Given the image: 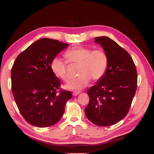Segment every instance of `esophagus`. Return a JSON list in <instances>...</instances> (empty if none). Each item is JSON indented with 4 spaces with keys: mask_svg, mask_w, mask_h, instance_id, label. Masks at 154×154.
<instances>
[{
    "mask_svg": "<svg viewBox=\"0 0 154 154\" xmlns=\"http://www.w3.org/2000/svg\"><path fill=\"white\" fill-rule=\"evenodd\" d=\"M81 93V91H74L73 92V96H77L79 94H80Z\"/></svg>",
    "mask_w": 154,
    "mask_h": 154,
    "instance_id": "1",
    "label": "esophagus"
}]
</instances>
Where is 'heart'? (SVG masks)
<instances>
[{"mask_svg":"<svg viewBox=\"0 0 154 154\" xmlns=\"http://www.w3.org/2000/svg\"><path fill=\"white\" fill-rule=\"evenodd\" d=\"M65 56L70 63H79L77 73L79 77L71 80L66 88L79 90L89 83L91 78L94 81L100 79L107 69L109 60L105 52L100 50H93L91 48L76 47L65 52ZM50 68L53 73L63 81L68 79L67 62L55 57L52 60Z\"/></svg>","mask_w":154,"mask_h":154,"instance_id":"1","label":"heart"}]
</instances>
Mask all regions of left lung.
<instances>
[{
  "label": "left lung",
  "mask_w": 154,
  "mask_h": 154,
  "mask_svg": "<svg viewBox=\"0 0 154 154\" xmlns=\"http://www.w3.org/2000/svg\"><path fill=\"white\" fill-rule=\"evenodd\" d=\"M102 46L109 64L103 77L87 91L86 116L99 126L115 124L126 116L137 88V71L130 54L109 37L94 38Z\"/></svg>",
  "instance_id": "8db88e82"
}]
</instances>
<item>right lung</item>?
Listing matches in <instances>:
<instances>
[{
	"instance_id": "right-lung-1",
	"label": "right lung",
	"mask_w": 154,
	"mask_h": 154,
	"mask_svg": "<svg viewBox=\"0 0 154 154\" xmlns=\"http://www.w3.org/2000/svg\"><path fill=\"white\" fill-rule=\"evenodd\" d=\"M69 44L42 38L16 57L11 70L12 91L20 112L34 126H51L60 120L71 91H61V83L51 71L52 60Z\"/></svg>"
}]
</instances>
